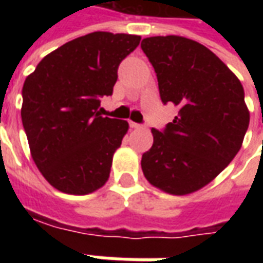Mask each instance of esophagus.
<instances>
[{"label": "esophagus", "instance_id": "obj_1", "mask_svg": "<svg viewBox=\"0 0 263 263\" xmlns=\"http://www.w3.org/2000/svg\"><path fill=\"white\" fill-rule=\"evenodd\" d=\"M129 126H131V128H141L142 125H141V124H137V122H132L131 121V122H129Z\"/></svg>", "mask_w": 263, "mask_h": 263}]
</instances>
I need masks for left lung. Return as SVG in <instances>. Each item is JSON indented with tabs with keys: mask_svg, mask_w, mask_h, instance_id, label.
Segmentation results:
<instances>
[{
	"mask_svg": "<svg viewBox=\"0 0 263 263\" xmlns=\"http://www.w3.org/2000/svg\"><path fill=\"white\" fill-rule=\"evenodd\" d=\"M154 66L162 103L179 107L142 155L145 177L166 193H193L230 165L249 125L241 81L210 49L182 36L141 43Z\"/></svg>",
	"mask_w": 263,
	"mask_h": 263,
	"instance_id": "left-lung-1",
	"label": "left lung"
}]
</instances>
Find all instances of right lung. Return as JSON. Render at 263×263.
<instances>
[{
	"mask_svg": "<svg viewBox=\"0 0 263 263\" xmlns=\"http://www.w3.org/2000/svg\"><path fill=\"white\" fill-rule=\"evenodd\" d=\"M139 42L137 35L92 32L45 56L26 77L22 125L37 169L54 189L88 194L107 182L128 122L98 108Z\"/></svg>",
	"mask_w": 263,
	"mask_h": 263,
	"instance_id": "right-lung-1",
	"label": "right lung"
}]
</instances>
